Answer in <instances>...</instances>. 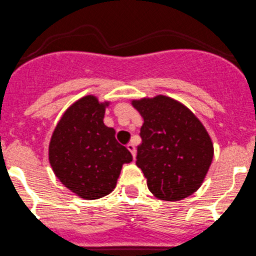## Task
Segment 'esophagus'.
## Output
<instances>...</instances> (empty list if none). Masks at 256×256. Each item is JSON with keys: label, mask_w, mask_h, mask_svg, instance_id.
<instances>
[{"label": "esophagus", "mask_w": 256, "mask_h": 256, "mask_svg": "<svg viewBox=\"0 0 256 256\" xmlns=\"http://www.w3.org/2000/svg\"><path fill=\"white\" fill-rule=\"evenodd\" d=\"M126 148L130 150V152L132 153L133 158H134L136 157V153H137V150H136V146L133 144V143H128V144H126Z\"/></svg>", "instance_id": "esophagus-1"}]
</instances>
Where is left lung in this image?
<instances>
[{
	"instance_id": "obj_1",
	"label": "left lung",
	"mask_w": 256,
	"mask_h": 256,
	"mask_svg": "<svg viewBox=\"0 0 256 256\" xmlns=\"http://www.w3.org/2000/svg\"><path fill=\"white\" fill-rule=\"evenodd\" d=\"M143 118L137 164L157 198L178 201L202 184L214 158V144L200 119L166 96L132 100Z\"/></svg>"
}]
</instances>
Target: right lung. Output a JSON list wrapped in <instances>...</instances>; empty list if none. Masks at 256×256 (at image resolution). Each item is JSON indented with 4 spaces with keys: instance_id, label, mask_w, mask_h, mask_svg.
I'll return each mask as SVG.
<instances>
[{
    "instance_id": "1",
    "label": "right lung",
    "mask_w": 256,
    "mask_h": 256,
    "mask_svg": "<svg viewBox=\"0 0 256 256\" xmlns=\"http://www.w3.org/2000/svg\"><path fill=\"white\" fill-rule=\"evenodd\" d=\"M109 102L85 96L62 114L51 136L48 162L62 184L84 200H96L116 188L124 163L133 157L104 124Z\"/></svg>"
}]
</instances>
